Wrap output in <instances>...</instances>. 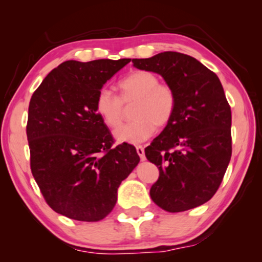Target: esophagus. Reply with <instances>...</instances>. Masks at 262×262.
I'll return each instance as SVG.
<instances>
[{"label":"esophagus","instance_id":"obj_1","mask_svg":"<svg viewBox=\"0 0 262 262\" xmlns=\"http://www.w3.org/2000/svg\"><path fill=\"white\" fill-rule=\"evenodd\" d=\"M136 151H137V154L139 155V157H141L142 161L145 160V154H144V148H143L142 145H137L136 146Z\"/></svg>","mask_w":262,"mask_h":262}]
</instances>
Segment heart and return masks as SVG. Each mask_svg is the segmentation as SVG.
I'll return each instance as SVG.
<instances>
[{"instance_id":"b5f03b06","label":"heart","mask_w":262,"mask_h":262,"mask_svg":"<svg viewBox=\"0 0 262 262\" xmlns=\"http://www.w3.org/2000/svg\"><path fill=\"white\" fill-rule=\"evenodd\" d=\"M151 71L137 70L119 81V96L101 88L95 96L94 111L110 128L119 126L124 118V105H131L134 120L114 132L118 142L137 144L151 137L157 127H164L173 119L177 94Z\"/></svg>"}]
</instances>
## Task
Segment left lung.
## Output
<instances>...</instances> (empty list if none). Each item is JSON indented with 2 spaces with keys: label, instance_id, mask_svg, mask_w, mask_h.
Here are the masks:
<instances>
[{
  "label": "left lung",
  "instance_id": "left-lung-1",
  "mask_svg": "<svg viewBox=\"0 0 262 262\" xmlns=\"http://www.w3.org/2000/svg\"><path fill=\"white\" fill-rule=\"evenodd\" d=\"M132 63L160 74L177 94L173 119L145 148L146 159L160 170L150 196L168 212L203 205L217 192L231 159V110L220 78L180 52Z\"/></svg>",
  "mask_w": 262,
  "mask_h": 262
}]
</instances>
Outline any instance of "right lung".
<instances>
[{"mask_svg":"<svg viewBox=\"0 0 262 262\" xmlns=\"http://www.w3.org/2000/svg\"><path fill=\"white\" fill-rule=\"evenodd\" d=\"M130 60H67L31 98L26 134L32 174L48 205L71 220H103L116 205L121 181L139 162L134 145L112 148V135L94 111L98 92Z\"/></svg>","mask_w":262,"mask_h":262,"instance_id":"obj_1","label":"right lung"}]
</instances>
